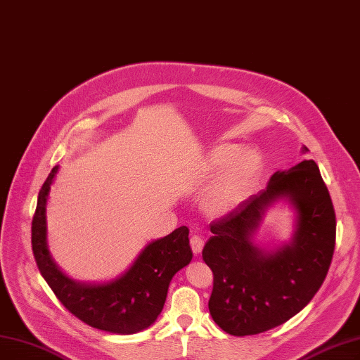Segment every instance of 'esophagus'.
<instances>
[{"label":"esophagus","instance_id":"1","mask_svg":"<svg viewBox=\"0 0 360 360\" xmlns=\"http://www.w3.org/2000/svg\"><path fill=\"white\" fill-rule=\"evenodd\" d=\"M202 247H205V240H202L201 237H193L191 238V248H193V253L195 255V256H198L200 253H201V250H202Z\"/></svg>","mask_w":360,"mask_h":360}]
</instances>
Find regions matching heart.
I'll use <instances>...</instances> for the list:
<instances>
[{
  "mask_svg": "<svg viewBox=\"0 0 360 360\" xmlns=\"http://www.w3.org/2000/svg\"><path fill=\"white\" fill-rule=\"evenodd\" d=\"M263 163V154L256 147L221 143L207 148L191 175L195 185L212 181L202 197L205 212L212 217H225L238 210L252 195Z\"/></svg>",
  "mask_w": 360,
  "mask_h": 360,
  "instance_id": "b5f03b06",
  "label": "heart"
}]
</instances>
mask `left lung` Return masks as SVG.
I'll return each mask as SVG.
<instances>
[{"label":"left lung","instance_id":"left-lung-1","mask_svg":"<svg viewBox=\"0 0 360 360\" xmlns=\"http://www.w3.org/2000/svg\"><path fill=\"white\" fill-rule=\"evenodd\" d=\"M307 154L309 148L302 147ZM295 213L292 238L274 248L255 243L266 213L276 204ZM202 260L213 272L209 310L231 335L260 334L287 322L321 288L335 245V213L314 160L276 170L266 188L210 225Z\"/></svg>","mask_w":360,"mask_h":360}]
</instances>
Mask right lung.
<instances>
[{"label":"right lung","instance_id":"add662e5","mask_svg":"<svg viewBox=\"0 0 360 360\" xmlns=\"http://www.w3.org/2000/svg\"><path fill=\"white\" fill-rule=\"evenodd\" d=\"M58 167H53L42 185L32 221V250L41 275L61 304L86 325L120 335L147 330L162 314L172 278L193 259L190 229L181 226L150 241L129 268L112 279H73L58 268L49 248L46 202Z\"/></svg>","mask_w":360,"mask_h":360}]
</instances>
